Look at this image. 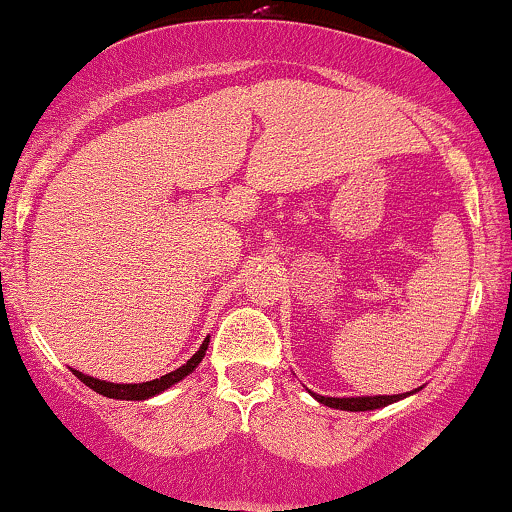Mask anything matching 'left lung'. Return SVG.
Here are the masks:
<instances>
[{
	"label": "left lung",
	"mask_w": 512,
	"mask_h": 512,
	"mask_svg": "<svg viewBox=\"0 0 512 512\" xmlns=\"http://www.w3.org/2000/svg\"><path fill=\"white\" fill-rule=\"evenodd\" d=\"M412 394V391H410ZM319 403L328 405V408H338V410H349V412H363V410H375V408H384V405L396 403L405 398V394H396V396H361V398H328V396H319L312 394Z\"/></svg>",
	"instance_id": "obj_1"
}]
</instances>
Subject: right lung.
I'll use <instances>...</instances> for the list:
<instances>
[{
  "instance_id": "obj_1",
  "label": "right lung",
  "mask_w": 512,
  "mask_h": 512,
  "mask_svg": "<svg viewBox=\"0 0 512 512\" xmlns=\"http://www.w3.org/2000/svg\"><path fill=\"white\" fill-rule=\"evenodd\" d=\"M207 345H209V338H205L202 347L191 356V359L184 363V366L172 370V373H167L163 377H158V380L142 382V384H114V382L97 380V377L83 375V373H79V370H72V373L79 377V380L86 384V387H90L93 391H97V394H102L107 398H121V401H146V398L160 394V391H165L167 387H172V384L184 380L188 373H193L195 366H198V363L202 361V356H205Z\"/></svg>"
}]
</instances>
